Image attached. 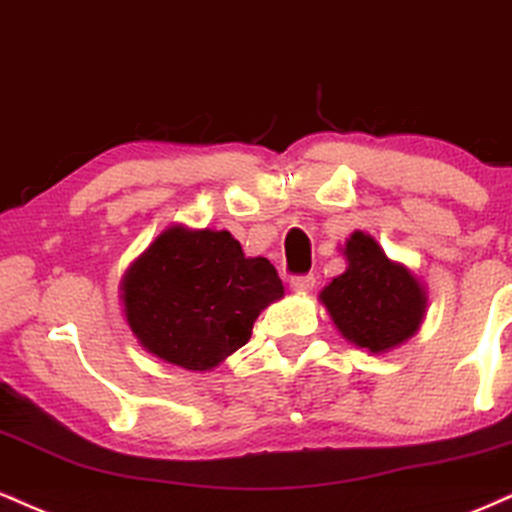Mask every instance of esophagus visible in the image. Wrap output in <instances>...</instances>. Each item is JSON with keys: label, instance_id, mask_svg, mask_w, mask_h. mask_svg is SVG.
<instances>
[{"label": "esophagus", "instance_id": "esophagus-1", "mask_svg": "<svg viewBox=\"0 0 512 512\" xmlns=\"http://www.w3.org/2000/svg\"><path fill=\"white\" fill-rule=\"evenodd\" d=\"M314 282H316V278L311 273H306V275H292L290 278V287L294 292H309V290H314Z\"/></svg>", "mask_w": 512, "mask_h": 512}]
</instances>
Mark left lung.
<instances>
[{
  "mask_svg": "<svg viewBox=\"0 0 512 512\" xmlns=\"http://www.w3.org/2000/svg\"><path fill=\"white\" fill-rule=\"evenodd\" d=\"M345 256L350 266L321 292L342 338L369 352H386L414 335L426 299L410 270L388 261L364 232L352 234Z\"/></svg>",
  "mask_w": 512,
  "mask_h": 512,
  "instance_id": "1",
  "label": "left lung"
}]
</instances>
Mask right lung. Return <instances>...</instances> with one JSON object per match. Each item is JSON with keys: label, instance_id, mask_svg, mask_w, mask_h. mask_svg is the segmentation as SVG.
<instances>
[{"label": "right lung", "instance_id": "add662e5", "mask_svg": "<svg viewBox=\"0 0 512 512\" xmlns=\"http://www.w3.org/2000/svg\"><path fill=\"white\" fill-rule=\"evenodd\" d=\"M282 297L268 258H246L230 232H162L124 278L126 321L155 357L206 371L246 345L254 321Z\"/></svg>", "mask_w": 512, "mask_h": 512}]
</instances>
